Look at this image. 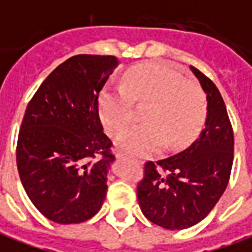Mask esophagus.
Wrapping results in <instances>:
<instances>
[{"instance_id":"1","label":"esophagus","mask_w":252,"mask_h":252,"mask_svg":"<svg viewBox=\"0 0 252 252\" xmlns=\"http://www.w3.org/2000/svg\"><path fill=\"white\" fill-rule=\"evenodd\" d=\"M116 158H117V159H123V158H126V154H123V153H117V154H116Z\"/></svg>"}]
</instances>
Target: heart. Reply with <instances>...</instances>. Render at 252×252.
I'll list each match as a JSON object with an SVG mask.
<instances>
[{"label": "heart", "instance_id": "heart-1", "mask_svg": "<svg viewBox=\"0 0 252 252\" xmlns=\"http://www.w3.org/2000/svg\"><path fill=\"white\" fill-rule=\"evenodd\" d=\"M133 102L147 105L143 124L128 128L117 138V146L129 154L146 156L158 151L187 147L205 124L206 98L203 91L180 72L165 64L133 68L123 86L103 90L99 113L112 135L126 128L135 116Z\"/></svg>", "mask_w": 252, "mask_h": 252}]
</instances>
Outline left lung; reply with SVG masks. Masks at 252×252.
<instances>
[{
  "label": "left lung",
  "instance_id": "1",
  "mask_svg": "<svg viewBox=\"0 0 252 252\" xmlns=\"http://www.w3.org/2000/svg\"><path fill=\"white\" fill-rule=\"evenodd\" d=\"M207 99V119L188 149L144 163L138 200L144 217L165 229H187L212 212L224 193L233 163V129L224 99L209 77L191 66Z\"/></svg>",
  "mask_w": 252,
  "mask_h": 252
}]
</instances>
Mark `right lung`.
Listing matches in <instances>:
<instances>
[{
	"label": "right lung",
	"mask_w": 252,
	"mask_h": 252,
	"mask_svg": "<svg viewBox=\"0 0 252 252\" xmlns=\"http://www.w3.org/2000/svg\"><path fill=\"white\" fill-rule=\"evenodd\" d=\"M119 60L79 54L40 84L23 117L16 147L19 176L40 214L80 224L99 212L114 161L98 96Z\"/></svg>",
	"instance_id": "1"
}]
</instances>
